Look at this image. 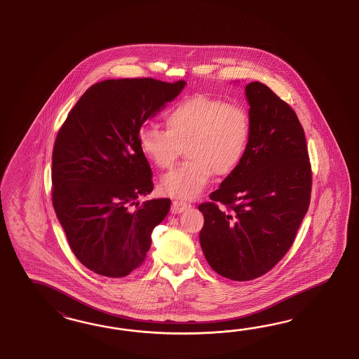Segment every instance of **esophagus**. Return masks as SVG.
<instances>
[{
  "mask_svg": "<svg viewBox=\"0 0 359 359\" xmlns=\"http://www.w3.org/2000/svg\"><path fill=\"white\" fill-rule=\"evenodd\" d=\"M188 208H191V205H189L188 203H184V201H182V200H174V201H172V207H171V212H172L174 215H177V213L184 212Z\"/></svg>",
  "mask_w": 359,
  "mask_h": 359,
  "instance_id": "esophagus-1",
  "label": "esophagus"
}]
</instances>
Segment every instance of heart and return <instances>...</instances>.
<instances>
[{"mask_svg": "<svg viewBox=\"0 0 359 359\" xmlns=\"http://www.w3.org/2000/svg\"><path fill=\"white\" fill-rule=\"evenodd\" d=\"M165 128L146 123L138 134L142 154L161 170L174 165L183 146L189 158L162 179V189L179 198H195L213 172L237 170L250 142L249 111L239 104L197 93L165 109Z\"/></svg>", "mask_w": 359, "mask_h": 359, "instance_id": "1", "label": "heart"}]
</instances>
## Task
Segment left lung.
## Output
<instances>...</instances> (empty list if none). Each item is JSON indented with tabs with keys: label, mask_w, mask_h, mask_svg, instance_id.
Here are the masks:
<instances>
[{
	"label": "left lung",
	"mask_w": 359,
	"mask_h": 359,
	"mask_svg": "<svg viewBox=\"0 0 359 359\" xmlns=\"http://www.w3.org/2000/svg\"><path fill=\"white\" fill-rule=\"evenodd\" d=\"M245 92L251 120L246 154L210 201L198 205L208 263L237 282L264 275L290 250L312 189L304 129L294 109L259 81Z\"/></svg>",
	"instance_id": "left-lung-1"
}]
</instances>
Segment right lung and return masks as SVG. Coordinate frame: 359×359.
I'll use <instances>...</instances> for the list:
<instances>
[{
  "mask_svg": "<svg viewBox=\"0 0 359 359\" xmlns=\"http://www.w3.org/2000/svg\"><path fill=\"white\" fill-rule=\"evenodd\" d=\"M151 77L104 80L88 88L55 140L53 205L75 257L90 271L122 278L138 269L170 198L140 205L154 189L138 146L142 125L185 87Z\"/></svg>",
  "mask_w": 359,
  "mask_h": 359,
  "instance_id": "obj_1",
  "label": "right lung"
}]
</instances>
